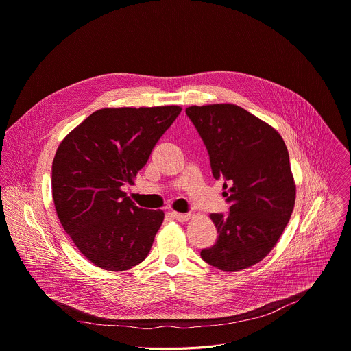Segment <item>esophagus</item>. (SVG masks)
Here are the masks:
<instances>
[{
  "mask_svg": "<svg viewBox=\"0 0 351 351\" xmlns=\"http://www.w3.org/2000/svg\"><path fill=\"white\" fill-rule=\"evenodd\" d=\"M172 217L179 221V222H184L190 218V214H182V213H176V211H172Z\"/></svg>",
  "mask_w": 351,
  "mask_h": 351,
  "instance_id": "1",
  "label": "esophagus"
}]
</instances>
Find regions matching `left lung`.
<instances>
[{"mask_svg": "<svg viewBox=\"0 0 351 351\" xmlns=\"http://www.w3.org/2000/svg\"><path fill=\"white\" fill-rule=\"evenodd\" d=\"M210 158L213 178L228 189V213H213L217 242L200 252L208 265L238 271L274 247L295 203L290 156L281 136L237 105L186 108Z\"/></svg>", "mask_w": 351, "mask_h": 351, "instance_id": "left-lung-1", "label": "left lung"}]
</instances>
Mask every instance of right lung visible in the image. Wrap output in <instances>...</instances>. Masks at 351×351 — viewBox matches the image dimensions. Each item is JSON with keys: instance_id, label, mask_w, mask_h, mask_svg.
Listing matches in <instances>:
<instances>
[{"instance_id": "1", "label": "right lung", "mask_w": 351, "mask_h": 351, "mask_svg": "<svg viewBox=\"0 0 351 351\" xmlns=\"http://www.w3.org/2000/svg\"><path fill=\"white\" fill-rule=\"evenodd\" d=\"M179 106L101 109L58 145L51 193L62 228L84 256L110 271L141 263L164 211L133 203V184L152 148L180 113Z\"/></svg>"}]
</instances>
